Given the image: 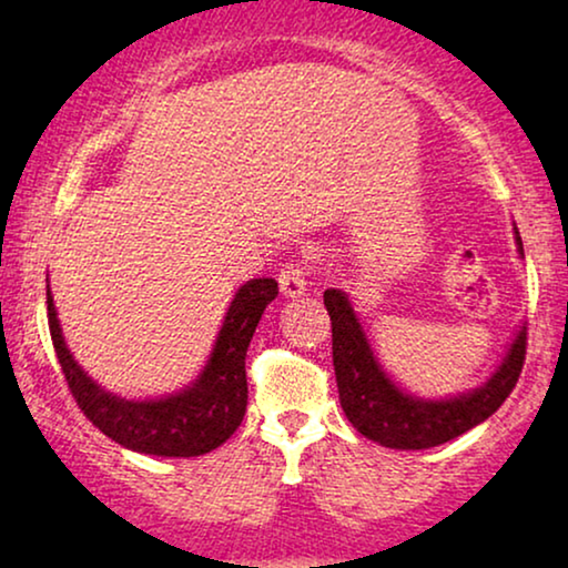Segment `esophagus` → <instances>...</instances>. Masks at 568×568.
I'll return each instance as SVG.
<instances>
[{
  "mask_svg": "<svg viewBox=\"0 0 568 568\" xmlns=\"http://www.w3.org/2000/svg\"><path fill=\"white\" fill-rule=\"evenodd\" d=\"M307 278H310V268L305 263H286L278 274V286H282L284 297H300L307 290Z\"/></svg>",
  "mask_w": 568,
  "mask_h": 568,
  "instance_id": "obj_1",
  "label": "esophagus"
}]
</instances>
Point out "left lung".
Segmentation results:
<instances>
[{
  "label": "left lung",
  "instance_id": "1",
  "mask_svg": "<svg viewBox=\"0 0 568 568\" xmlns=\"http://www.w3.org/2000/svg\"><path fill=\"white\" fill-rule=\"evenodd\" d=\"M517 247L523 255L519 232ZM323 302L331 315L333 369H336L341 408L356 432L383 447L429 449L460 437L486 422L509 398L523 372L527 352L525 325L488 383L449 400L414 398L403 393L377 364L346 294L341 290H325Z\"/></svg>",
  "mask_w": 568,
  "mask_h": 568
}]
</instances>
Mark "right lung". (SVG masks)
<instances>
[{"instance_id":"add662e5","label":"right lung","mask_w":568,"mask_h":568,"mask_svg":"<svg viewBox=\"0 0 568 568\" xmlns=\"http://www.w3.org/2000/svg\"><path fill=\"white\" fill-rule=\"evenodd\" d=\"M276 278H251L240 286L204 372L185 390L160 400L119 398L84 375L61 336L49 286H45V305H49L53 352L82 414L105 437L134 453L196 457L227 442L243 422L247 406L245 354L263 310L271 300H276Z\"/></svg>"}]
</instances>
